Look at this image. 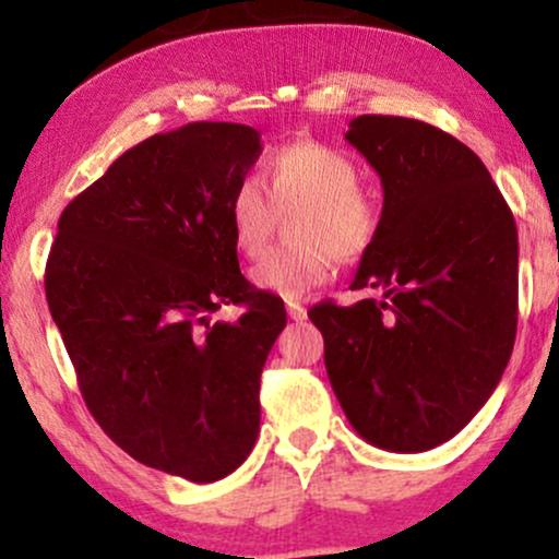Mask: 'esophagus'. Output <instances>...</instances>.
I'll return each mask as SVG.
<instances>
[{"mask_svg":"<svg viewBox=\"0 0 559 559\" xmlns=\"http://www.w3.org/2000/svg\"><path fill=\"white\" fill-rule=\"evenodd\" d=\"M286 312H288V318H292V320H305L307 318V310L299 305V301H286Z\"/></svg>","mask_w":559,"mask_h":559,"instance_id":"1","label":"esophagus"}]
</instances>
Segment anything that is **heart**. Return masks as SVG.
Segmentation results:
<instances>
[{
  "label": "heart",
  "instance_id": "heart-1",
  "mask_svg": "<svg viewBox=\"0 0 559 559\" xmlns=\"http://www.w3.org/2000/svg\"><path fill=\"white\" fill-rule=\"evenodd\" d=\"M301 207L294 223L299 247L273 249L252 267V284L281 299H299L331 278L336 258L357 262L373 249L381 210L360 189V168L342 150L297 141L273 152L262 176L241 178L228 197V228L236 249L258 258L271 239L275 210Z\"/></svg>",
  "mask_w": 559,
  "mask_h": 559
}]
</instances>
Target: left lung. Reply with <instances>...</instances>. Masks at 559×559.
<instances>
[{
    "label": "left lung",
    "mask_w": 559,
    "mask_h": 559,
    "mask_svg": "<svg viewBox=\"0 0 559 559\" xmlns=\"http://www.w3.org/2000/svg\"><path fill=\"white\" fill-rule=\"evenodd\" d=\"M346 141L383 186L381 230L352 292L320 301L325 370L352 428L389 452L452 439L497 389L518 329L515 217L473 150L441 128L360 115Z\"/></svg>",
    "instance_id": "1"
}]
</instances>
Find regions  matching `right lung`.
Segmentation results:
<instances>
[{"mask_svg": "<svg viewBox=\"0 0 559 559\" xmlns=\"http://www.w3.org/2000/svg\"><path fill=\"white\" fill-rule=\"evenodd\" d=\"M260 133L189 123L120 155L62 210L47 260L49 312L96 423L139 463L213 484L260 433V376L284 301L239 271L228 197ZM243 304L236 324H213Z\"/></svg>", "mask_w": 559, "mask_h": 559, "instance_id": "right-lung-1", "label": "right lung"}]
</instances>
